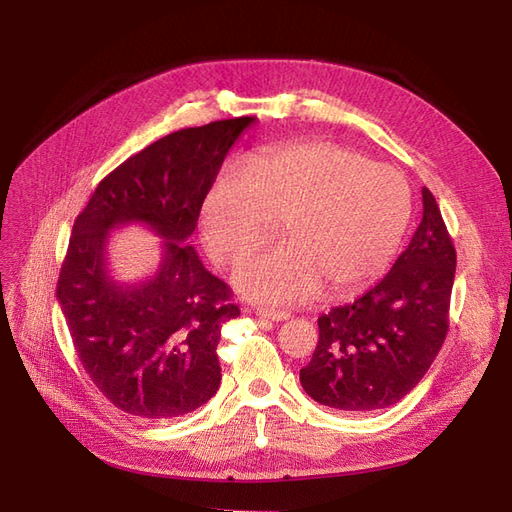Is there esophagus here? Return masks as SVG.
I'll use <instances>...</instances> for the list:
<instances>
[{
  "instance_id": "esophagus-1",
  "label": "esophagus",
  "mask_w": 512,
  "mask_h": 512,
  "mask_svg": "<svg viewBox=\"0 0 512 512\" xmlns=\"http://www.w3.org/2000/svg\"><path fill=\"white\" fill-rule=\"evenodd\" d=\"M256 316L269 318V320H275V322L290 318V314L284 312V309H273V307H256Z\"/></svg>"
}]
</instances>
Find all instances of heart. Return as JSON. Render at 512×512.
<instances>
[{"mask_svg":"<svg viewBox=\"0 0 512 512\" xmlns=\"http://www.w3.org/2000/svg\"><path fill=\"white\" fill-rule=\"evenodd\" d=\"M399 170L331 141L262 149L228 166L200 207L211 256L235 262L280 222L282 245L239 262L235 286L256 301L299 303L361 292L389 265L410 222Z\"/></svg>","mask_w":512,"mask_h":512,"instance_id":"1","label":"heart"}]
</instances>
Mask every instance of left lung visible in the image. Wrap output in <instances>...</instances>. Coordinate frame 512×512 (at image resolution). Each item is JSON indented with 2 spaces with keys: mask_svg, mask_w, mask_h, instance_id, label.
I'll list each match as a JSON object with an SVG mask.
<instances>
[{
  "mask_svg": "<svg viewBox=\"0 0 512 512\" xmlns=\"http://www.w3.org/2000/svg\"><path fill=\"white\" fill-rule=\"evenodd\" d=\"M457 254L433 194L393 269L354 303L318 318V346L301 369L305 393L339 412L382 410L427 374L448 331Z\"/></svg>",
  "mask_w": 512,
  "mask_h": 512,
  "instance_id": "left-lung-1",
  "label": "left lung"
}]
</instances>
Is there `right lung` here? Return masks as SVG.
<instances>
[{"label": "right lung", "instance_id": "obj_1", "mask_svg": "<svg viewBox=\"0 0 512 512\" xmlns=\"http://www.w3.org/2000/svg\"><path fill=\"white\" fill-rule=\"evenodd\" d=\"M254 121H211L151 143L98 183L72 226L57 301L91 382L126 414L175 418L218 391L215 350L239 307L185 241L228 149ZM126 223L165 239L161 267L136 285L115 283L105 267L107 235Z\"/></svg>", "mask_w": 512, "mask_h": 512}]
</instances>
